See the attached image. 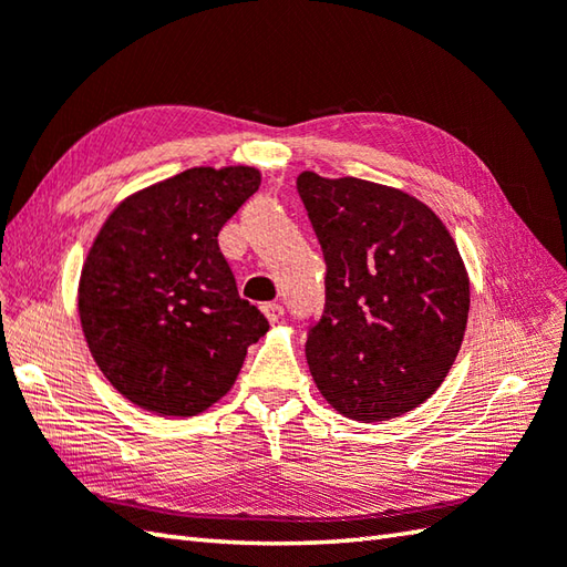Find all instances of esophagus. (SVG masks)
I'll list each match as a JSON object with an SVG mask.
<instances>
[{"mask_svg": "<svg viewBox=\"0 0 567 567\" xmlns=\"http://www.w3.org/2000/svg\"><path fill=\"white\" fill-rule=\"evenodd\" d=\"M260 309H262L265 319H268L270 323H275V321H280V319H282V307L277 305V302H268V305H262Z\"/></svg>", "mask_w": 567, "mask_h": 567, "instance_id": "obj_1", "label": "esophagus"}]
</instances>
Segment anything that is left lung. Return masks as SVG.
Masks as SVG:
<instances>
[{
	"label": "left lung",
	"mask_w": 567,
	"mask_h": 567,
	"mask_svg": "<svg viewBox=\"0 0 567 567\" xmlns=\"http://www.w3.org/2000/svg\"><path fill=\"white\" fill-rule=\"evenodd\" d=\"M327 260V305L307 363L336 412L388 421L441 388L461 351L470 277L449 228L406 192L358 177H297Z\"/></svg>",
	"instance_id": "obj_1"
}]
</instances>
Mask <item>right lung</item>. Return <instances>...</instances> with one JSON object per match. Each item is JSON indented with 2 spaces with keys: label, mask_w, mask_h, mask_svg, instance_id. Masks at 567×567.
<instances>
[{
  "label": "right lung",
  "mask_w": 567,
  "mask_h": 567,
  "mask_svg": "<svg viewBox=\"0 0 567 567\" xmlns=\"http://www.w3.org/2000/svg\"><path fill=\"white\" fill-rule=\"evenodd\" d=\"M258 187V167H189L118 202L92 240L78 285L82 333L131 404L202 414L268 333L216 240Z\"/></svg>",
  "instance_id": "1"
}]
</instances>
